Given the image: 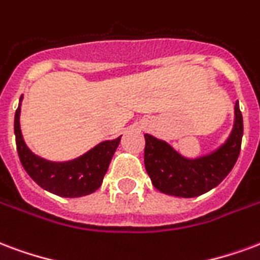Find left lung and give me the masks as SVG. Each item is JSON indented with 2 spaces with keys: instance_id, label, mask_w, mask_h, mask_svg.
Returning a JSON list of instances; mask_svg holds the SVG:
<instances>
[{
  "instance_id": "1",
  "label": "left lung",
  "mask_w": 260,
  "mask_h": 260,
  "mask_svg": "<svg viewBox=\"0 0 260 260\" xmlns=\"http://www.w3.org/2000/svg\"><path fill=\"white\" fill-rule=\"evenodd\" d=\"M234 115V127L226 143L197 159L184 158L168 143L145 134L144 164L153 187L164 194L194 198L220 184L234 168L241 151L244 124L238 101Z\"/></svg>"
}]
</instances>
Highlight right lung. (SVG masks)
Returning <instances> with one entry per match:
<instances>
[{"label": "right lung", "instance_id": "1", "mask_svg": "<svg viewBox=\"0 0 260 260\" xmlns=\"http://www.w3.org/2000/svg\"><path fill=\"white\" fill-rule=\"evenodd\" d=\"M19 116L20 104L15 112L16 149L24 170L41 188L65 198H77L91 194L101 187L120 137L102 141L84 155L68 162H51L40 158L27 148L20 132Z\"/></svg>", "mask_w": 260, "mask_h": 260}]
</instances>
